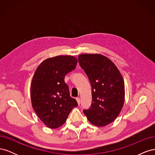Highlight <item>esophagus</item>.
<instances>
[{"mask_svg":"<svg viewBox=\"0 0 155 155\" xmlns=\"http://www.w3.org/2000/svg\"><path fill=\"white\" fill-rule=\"evenodd\" d=\"M76 100H77V102H78V105H80V103H81V100H80V98L79 97H77L76 98Z\"/></svg>","mask_w":155,"mask_h":155,"instance_id":"1","label":"esophagus"}]
</instances>
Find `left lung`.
Segmentation results:
<instances>
[{"label": "left lung", "instance_id": "1", "mask_svg": "<svg viewBox=\"0 0 155 155\" xmlns=\"http://www.w3.org/2000/svg\"><path fill=\"white\" fill-rule=\"evenodd\" d=\"M80 67L92 87V103L83 112L93 125L104 127L112 123L122 109L125 85L122 76L112 61L101 54L78 56Z\"/></svg>", "mask_w": 155, "mask_h": 155}]
</instances>
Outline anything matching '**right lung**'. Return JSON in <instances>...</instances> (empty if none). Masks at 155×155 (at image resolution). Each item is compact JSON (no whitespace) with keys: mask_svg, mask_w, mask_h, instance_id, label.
Instances as JSON below:
<instances>
[{"mask_svg":"<svg viewBox=\"0 0 155 155\" xmlns=\"http://www.w3.org/2000/svg\"><path fill=\"white\" fill-rule=\"evenodd\" d=\"M78 63L74 56L59 55L45 59L37 67L31 83V101L40 120L51 129L61 126L66 121L76 100L70 96L64 82L66 75Z\"/></svg>","mask_w":155,"mask_h":155,"instance_id":"obj_1","label":"right lung"}]
</instances>
